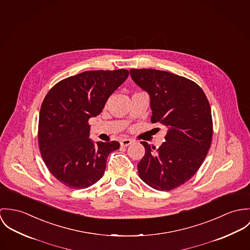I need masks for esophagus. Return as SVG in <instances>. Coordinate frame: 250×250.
I'll list each match as a JSON object with an SVG mask.
<instances>
[{
	"label": "esophagus",
	"mask_w": 250,
	"mask_h": 250,
	"mask_svg": "<svg viewBox=\"0 0 250 250\" xmlns=\"http://www.w3.org/2000/svg\"><path fill=\"white\" fill-rule=\"evenodd\" d=\"M132 140L131 139H123V140H121V142H120V144H121V146H129L130 144H132Z\"/></svg>",
	"instance_id": "1"
}]
</instances>
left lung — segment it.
Segmentation results:
<instances>
[{
    "mask_svg": "<svg viewBox=\"0 0 250 250\" xmlns=\"http://www.w3.org/2000/svg\"><path fill=\"white\" fill-rule=\"evenodd\" d=\"M135 83L150 97L152 124L167 127L165 142L154 151L146 142L138 163L140 178L158 191H170L192 178L203 163L213 136L209 102L191 80L154 69H131Z\"/></svg>",
    "mask_w": 250,
    "mask_h": 250,
    "instance_id": "1",
    "label": "left lung"
}]
</instances>
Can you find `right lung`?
Instances as JSON below:
<instances>
[{"label":"right lung","instance_id":"add662e5","mask_svg":"<svg viewBox=\"0 0 250 250\" xmlns=\"http://www.w3.org/2000/svg\"><path fill=\"white\" fill-rule=\"evenodd\" d=\"M125 69L87 71L60 81L46 95L39 114L38 145L50 172L71 189H85L104 175L117 141L89 139L88 121L99 115L128 77Z\"/></svg>","mask_w":250,"mask_h":250}]
</instances>
